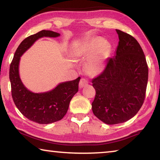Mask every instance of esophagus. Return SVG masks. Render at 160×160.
I'll list each match as a JSON object with an SVG mask.
<instances>
[{
    "mask_svg": "<svg viewBox=\"0 0 160 160\" xmlns=\"http://www.w3.org/2000/svg\"><path fill=\"white\" fill-rule=\"evenodd\" d=\"M88 80H86L85 78H81L80 82H79V88H80V89L82 88H84V87H85V86L88 85Z\"/></svg>",
    "mask_w": 160,
    "mask_h": 160,
    "instance_id": "esophagus-1",
    "label": "esophagus"
}]
</instances>
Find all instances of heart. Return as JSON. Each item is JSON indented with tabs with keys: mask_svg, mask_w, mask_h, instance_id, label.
<instances>
[{
	"mask_svg": "<svg viewBox=\"0 0 160 160\" xmlns=\"http://www.w3.org/2000/svg\"><path fill=\"white\" fill-rule=\"evenodd\" d=\"M108 45L101 39H96L85 46L82 50L83 54L89 55L95 52L89 57L87 62V69L89 73L97 75L103 71L104 62L108 57Z\"/></svg>",
	"mask_w": 160,
	"mask_h": 160,
	"instance_id": "1",
	"label": "heart"
}]
</instances>
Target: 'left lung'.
I'll return each instance as SVG.
<instances>
[{
  "instance_id": "left-lung-1",
  "label": "left lung",
  "mask_w": 160,
  "mask_h": 160,
  "mask_svg": "<svg viewBox=\"0 0 160 160\" xmlns=\"http://www.w3.org/2000/svg\"><path fill=\"white\" fill-rule=\"evenodd\" d=\"M119 43L101 73L92 80L96 91L92 103L96 117L107 124L132 118L146 98L148 67L141 45L131 35L116 29Z\"/></svg>"
}]
</instances>
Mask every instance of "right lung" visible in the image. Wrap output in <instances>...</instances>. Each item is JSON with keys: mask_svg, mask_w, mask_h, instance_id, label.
Masks as SVG:
<instances>
[{"mask_svg": "<svg viewBox=\"0 0 160 160\" xmlns=\"http://www.w3.org/2000/svg\"><path fill=\"white\" fill-rule=\"evenodd\" d=\"M59 36L60 34L56 32L42 30L27 37L17 48L10 63L9 77L14 104L23 115L38 124H50L61 120L64 117L71 98L78 91L80 77L61 83L50 92L40 94L33 93L25 88L20 80V57L40 38Z\"/></svg>", "mask_w": 160, "mask_h": 160, "instance_id": "right-lung-1", "label": "right lung"}]
</instances>
